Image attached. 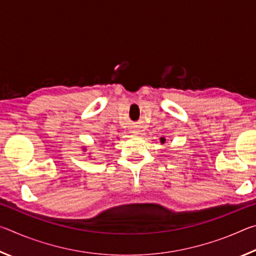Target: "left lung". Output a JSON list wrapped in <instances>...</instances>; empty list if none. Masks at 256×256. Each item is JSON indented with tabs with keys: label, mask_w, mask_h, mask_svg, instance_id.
Returning a JSON list of instances; mask_svg holds the SVG:
<instances>
[{
	"label": "left lung",
	"mask_w": 256,
	"mask_h": 256,
	"mask_svg": "<svg viewBox=\"0 0 256 256\" xmlns=\"http://www.w3.org/2000/svg\"><path fill=\"white\" fill-rule=\"evenodd\" d=\"M162 142H164V140H162Z\"/></svg>",
	"instance_id": "left-lung-1"
}]
</instances>
